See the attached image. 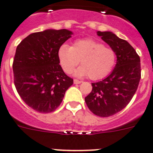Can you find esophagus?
Listing matches in <instances>:
<instances>
[{
    "instance_id": "obj_1",
    "label": "esophagus",
    "mask_w": 153,
    "mask_h": 153,
    "mask_svg": "<svg viewBox=\"0 0 153 153\" xmlns=\"http://www.w3.org/2000/svg\"><path fill=\"white\" fill-rule=\"evenodd\" d=\"M74 83L75 84H81L82 81H80V80H78V79H75L74 80Z\"/></svg>"
}]
</instances>
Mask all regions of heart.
<instances>
[{
	"label": "heart",
	"instance_id": "1",
	"mask_svg": "<svg viewBox=\"0 0 153 153\" xmlns=\"http://www.w3.org/2000/svg\"><path fill=\"white\" fill-rule=\"evenodd\" d=\"M58 58L66 74H71L79 62L81 66L74 72L75 76H89L91 79H99L113 70L117 55L113 49L97 40L81 39L76 40L72 47L67 44L62 45L58 51Z\"/></svg>",
	"mask_w": 153,
	"mask_h": 153
}]
</instances>
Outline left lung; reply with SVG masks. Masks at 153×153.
<instances>
[{"instance_id": "left-lung-1", "label": "left lung", "mask_w": 153, "mask_h": 153, "mask_svg": "<svg viewBox=\"0 0 153 153\" xmlns=\"http://www.w3.org/2000/svg\"><path fill=\"white\" fill-rule=\"evenodd\" d=\"M97 35L115 51L117 64L107 77L91 83L92 91L85 102L94 114L108 117L127 106L137 91L141 79L140 57L127 40L113 32L98 31Z\"/></svg>"}]
</instances>
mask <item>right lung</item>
<instances>
[{
	"instance_id": "right-lung-1",
	"label": "right lung",
	"mask_w": 153,
	"mask_h": 153,
	"mask_svg": "<svg viewBox=\"0 0 153 153\" xmlns=\"http://www.w3.org/2000/svg\"><path fill=\"white\" fill-rule=\"evenodd\" d=\"M66 29H48L30 34L16 48L14 83L27 105L39 113L55 111L74 79L59 65L58 51L73 35Z\"/></svg>"
}]
</instances>
